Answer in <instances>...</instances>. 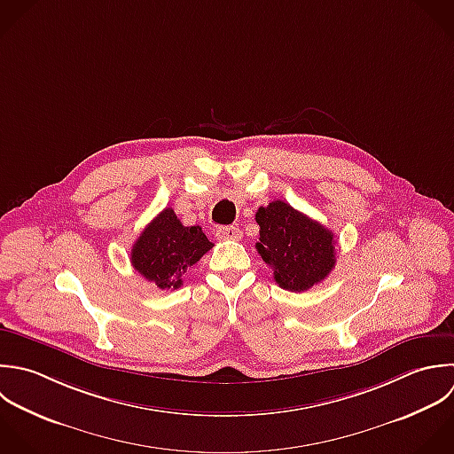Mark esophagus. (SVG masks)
<instances>
[{
    "label": "esophagus",
    "mask_w": 454,
    "mask_h": 454,
    "mask_svg": "<svg viewBox=\"0 0 454 454\" xmlns=\"http://www.w3.org/2000/svg\"><path fill=\"white\" fill-rule=\"evenodd\" d=\"M215 237L219 240H240L242 231L237 226H221L215 230Z\"/></svg>",
    "instance_id": "esophagus-1"
}]
</instances>
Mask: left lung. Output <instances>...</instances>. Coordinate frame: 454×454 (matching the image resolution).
Segmentation results:
<instances>
[{"instance_id": "obj_1", "label": "left lung", "mask_w": 454, "mask_h": 454, "mask_svg": "<svg viewBox=\"0 0 454 454\" xmlns=\"http://www.w3.org/2000/svg\"><path fill=\"white\" fill-rule=\"evenodd\" d=\"M256 249L274 269L283 290L306 292L324 281L336 265L334 233L288 203L276 200L256 212Z\"/></svg>"}]
</instances>
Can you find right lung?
Wrapping results in <instances>:
<instances>
[{
	"mask_svg": "<svg viewBox=\"0 0 454 454\" xmlns=\"http://www.w3.org/2000/svg\"><path fill=\"white\" fill-rule=\"evenodd\" d=\"M212 246L200 226H184L173 208H164L134 242L130 263L157 288L176 290L187 269Z\"/></svg>",
	"mask_w": 454,
	"mask_h": 454,
	"instance_id": "obj_1",
	"label": "right lung"
}]
</instances>
